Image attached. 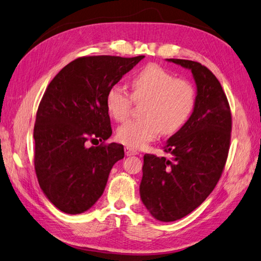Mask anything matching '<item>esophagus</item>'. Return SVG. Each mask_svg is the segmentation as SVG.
I'll use <instances>...</instances> for the list:
<instances>
[{
	"instance_id": "34e87169",
	"label": "esophagus",
	"mask_w": 261,
	"mask_h": 261,
	"mask_svg": "<svg viewBox=\"0 0 261 261\" xmlns=\"http://www.w3.org/2000/svg\"><path fill=\"white\" fill-rule=\"evenodd\" d=\"M137 150L134 149V148L130 147H125V154L126 156H134V154H137Z\"/></svg>"
}]
</instances>
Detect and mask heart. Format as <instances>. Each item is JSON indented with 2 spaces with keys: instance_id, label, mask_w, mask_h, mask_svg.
Here are the masks:
<instances>
[{
  "instance_id": "1",
  "label": "heart",
  "mask_w": 261,
  "mask_h": 261,
  "mask_svg": "<svg viewBox=\"0 0 261 261\" xmlns=\"http://www.w3.org/2000/svg\"><path fill=\"white\" fill-rule=\"evenodd\" d=\"M132 96L119 86L107 93V108L117 122L130 114L133 100H145L140 109L143 117L132 119L117 129V139L132 148H143L163 132L171 135L191 116L195 105V90L187 80L177 79L167 69L150 63L130 80Z\"/></svg>"
}]
</instances>
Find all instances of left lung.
I'll return each instance as SVG.
<instances>
[{
  "instance_id": "obj_1",
  "label": "left lung",
  "mask_w": 261,
  "mask_h": 261,
  "mask_svg": "<svg viewBox=\"0 0 261 261\" xmlns=\"http://www.w3.org/2000/svg\"><path fill=\"white\" fill-rule=\"evenodd\" d=\"M167 60L192 72L195 105L188 122L168 139L165 151L170 158L144 156L139 193L156 220L173 222L200 206L220 180L229 149L231 115L220 81L206 67Z\"/></svg>"
}]
</instances>
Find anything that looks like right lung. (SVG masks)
Instances as JSON below:
<instances>
[{"label": "right lung", "instance_id": "add662e5", "mask_svg": "<svg viewBox=\"0 0 261 261\" xmlns=\"http://www.w3.org/2000/svg\"><path fill=\"white\" fill-rule=\"evenodd\" d=\"M145 58L90 56L62 68L46 89L34 127L35 171L40 189L67 214H80L101 198L112 167L124 147L105 142L112 135L107 108L111 87Z\"/></svg>", "mask_w": 261, "mask_h": 261}]
</instances>
